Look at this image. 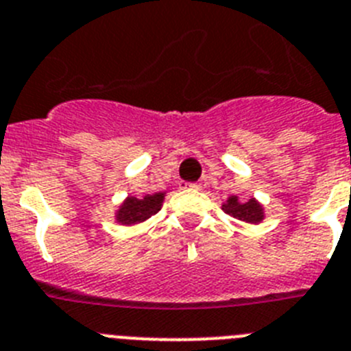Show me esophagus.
<instances>
[{
	"label": "esophagus",
	"instance_id": "1",
	"mask_svg": "<svg viewBox=\"0 0 351 351\" xmlns=\"http://www.w3.org/2000/svg\"><path fill=\"white\" fill-rule=\"evenodd\" d=\"M180 189H201V183H180Z\"/></svg>",
	"mask_w": 351,
	"mask_h": 351
}]
</instances>
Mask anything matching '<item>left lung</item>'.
I'll list each match as a JSON object with an SVG mask.
<instances>
[{
	"instance_id": "1",
	"label": "left lung",
	"mask_w": 351,
	"mask_h": 351,
	"mask_svg": "<svg viewBox=\"0 0 351 351\" xmlns=\"http://www.w3.org/2000/svg\"><path fill=\"white\" fill-rule=\"evenodd\" d=\"M222 210L227 215H230L232 219L246 223H258L264 220V208L254 197L248 199V201H239L238 195H230L222 204Z\"/></svg>"
}]
</instances>
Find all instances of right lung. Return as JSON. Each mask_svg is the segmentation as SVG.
<instances>
[{"label":"right lung","instance_id":"add662e5","mask_svg":"<svg viewBox=\"0 0 351 351\" xmlns=\"http://www.w3.org/2000/svg\"><path fill=\"white\" fill-rule=\"evenodd\" d=\"M164 194L166 192H157V194H147L145 197H125L124 203L121 204V208L117 210L115 219L117 222L122 223V226H134V223L145 222L147 219H150L152 215H156L160 210L164 201Z\"/></svg>","mask_w":351,"mask_h":351}]
</instances>
